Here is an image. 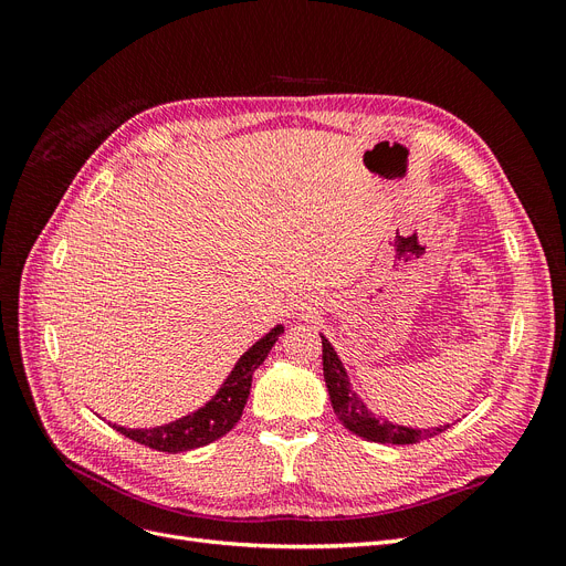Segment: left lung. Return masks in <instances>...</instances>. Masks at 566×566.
<instances>
[{
  "instance_id": "8db88e82",
  "label": "left lung",
  "mask_w": 566,
  "mask_h": 566,
  "mask_svg": "<svg viewBox=\"0 0 566 566\" xmlns=\"http://www.w3.org/2000/svg\"><path fill=\"white\" fill-rule=\"evenodd\" d=\"M321 344H323V376H325V385H328L333 410L337 415V420L350 433L360 436L365 440H371V442L412 444V442L427 440L431 436H438L444 429H450V424L436 427V429H406V427L392 424L388 420L374 418V415L367 410V406L358 397H355V392H350L348 376L337 358L335 348L331 346V342L321 337Z\"/></svg>"
}]
</instances>
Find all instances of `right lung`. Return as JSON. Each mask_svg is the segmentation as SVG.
Segmentation results:
<instances>
[{
	"label": "right lung",
	"instance_id": "obj_1",
	"mask_svg": "<svg viewBox=\"0 0 566 566\" xmlns=\"http://www.w3.org/2000/svg\"><path fill=\"white\" fill-rule=\"evenodd\" d=\"M282 333L284 328L277 325V328H273L263 339H259L243 355V358L235 363L233 371L224 380L220 392L203 408L186 415V418L176 420L171 424L156 427V429H124L116 424L114 429L139 444H146V448H151L156 452H167V454L197 450L208 442L222 438L235 427L238 420H241L243 408L250 397V388H252V374L268 358V353H271V348L275 346Z\"/></svg>",
	"mask_w": 566,
	"mask_h": 566
}]
</instances>
